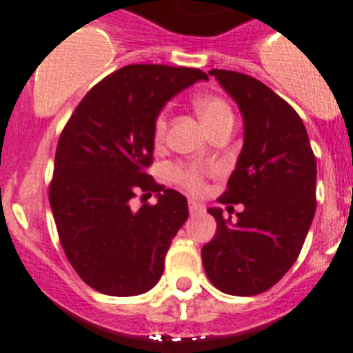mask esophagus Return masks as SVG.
I'll use <instances>...</instances> for the list:
<instances>
[{
  "mask_svg": "<svg viewBox=\"0 0 353 353\" xmlns=\"http://www.w3.org/2000/svg\"><path fill=\"white\" fill-rule=\"evenodd\" d=\"M188 210H190V213L195 214V213H201V211H204V206H202L201 202L190 201V202H188Z\"/></svg>",
  "mask_w": 353,
  "mask_h": 353,
  "instance_id": "esophagus-1",
  "label": "esophagus"
}]
</instances>
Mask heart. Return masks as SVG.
I'll return each mask as SVG.
<instances>
[{"label":"heart","mask_w":353,"mask_h":353,"mask_svg":"<svg viewBox=\"0 0 353 353\" xmlns=\"http://www.w3.org/2000/svg\"><path fill=\"white\" fill-rule=\"evenodd\" d=\"M195 110L199 117L206 124L210 131H213L216 125L228 121H234V113L229 103L219 96H201L194 101ZM167 134V117L165 113H158L152 124V143L154 147H161ZM206 174L208 170L197 165H174L170 168V177L174 183L183 186L192 194H202L206 190Z\"/></svg>","instance_id":"obj_1"}]
</instances>
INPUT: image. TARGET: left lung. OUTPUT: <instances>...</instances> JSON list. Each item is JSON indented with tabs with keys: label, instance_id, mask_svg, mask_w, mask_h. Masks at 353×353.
<instances>
[{
	"label": "left lung",
	"instance_id": "1",
	"mask_svg": "<svg viewBox=\"0 0 353 353\" xmlns=\"http://www.w3.org/2000/svg\"><path fill=\"white\" fill-rule=\"evenodd\" d=\"M243 115V149L219 202L243 204L238 220L210 210L214 238L202 247L208 279L223 293L259 295L296 261L316 211V158L299 113L252 76L213 69Z\"/></svg>",
	"mask_w": 353,
	"mask_h": 353
}]
</instances>
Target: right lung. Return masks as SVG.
I'll return each instance as SVG.
<instances>
[{"label": "right lung", "mask_w": 353, "mask_h": 353, "mask_svg": "<svg viewBox=\"0 0 353 353\" xmlns=\"http://www.w3.org/2000/svg\"><path fill=\"white\" fill-rule=\"evenodd\" d=\"M201 79L206 72L194 67L125 65L88 90L60 134L49 204L67 259L99 293L140 295L163 274L188 202L147 174L152 124L170 97ZM139 193L159 202L131 210Z\"/></svg>", "instance_id": "obj_1"}]
</instances>
